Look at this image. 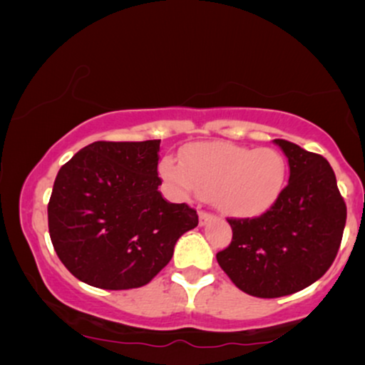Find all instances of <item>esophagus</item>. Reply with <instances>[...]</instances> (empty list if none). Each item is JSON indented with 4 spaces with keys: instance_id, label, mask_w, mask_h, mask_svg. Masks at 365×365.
Wrapping results in <instances>:
<instances>
[{
    "instance_id": "esophagus-1",
    "label": "esophagus",
    "mask_w": 365,
    "mask_h": 365,
    "mask_svg": "<svg viewBox=\"0 0 365 365\" xmlns=\"http://www.w3.org/2000/svg\"><path fill=\"white\" fill-rule=\"evenodd\" d=\"M211 221H216V216H214V214H209L204 211L199 212V226H206V224H209Z\"/></svg>"
}]
</instances>
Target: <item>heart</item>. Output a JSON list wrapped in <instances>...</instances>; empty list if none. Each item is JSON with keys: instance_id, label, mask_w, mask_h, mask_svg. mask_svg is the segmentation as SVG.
<instances>
[{"instance_id": "obj_1", "label": "heart", "mask_w": 365, "mask_h": 365, "mask_svg": "<svg viewBox=\"0 0 365 365\" xmlns=\"http://www.w3.org/2000/svg\"><path fill=\"white\" fill-rule=\"evenodd\" d=\"M159 176L178 196L201 194L226 216L257 217L279 201L289 168L282 153L274 148L209 141L184 148L182 163L163 158Z\"/></svg>"}]
</instances>
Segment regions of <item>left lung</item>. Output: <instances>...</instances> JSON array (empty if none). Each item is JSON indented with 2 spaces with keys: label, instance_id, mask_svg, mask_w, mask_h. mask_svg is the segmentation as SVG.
Segmentation results:
<instances>
[{
  "label": "left lung",
  "instance_id": "8db88e82",
  "mask_svg": "<svg viewBox=\"0 0 365 365\" xmlns=\"http://www.w3.org/2000/svg\"><path fill=\"white\" fill-rule=\"evenodd\" d=\"M274 143L289 161L286 189L262 216L227 219L232 241L216 256L241 291L266 299L321 279L337 256L347 217L327 159L286 139Z\"/></svg>",
  "mask_w": 365,
  "mask_h": 365
}]
</instances>
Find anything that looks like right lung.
<instances>
[{
  "label": "right lung",
  "instance_id": "right-lung-1",
  "mask_svg": "<svg viewBox=\"0 0 365 365\" xmlns=\"http://www.w3.org/2000/svg\"><path fill=\"white\" fill-rule=\"evenodd\" d=\"M159 144L96 141L59 169L48 204L49 236L79 281L109 291L141 287L197 226L192 207L159 192Z\"/></svg>",
  "mask_w": 365,
  "mask_h": 365
}]
</instances>
